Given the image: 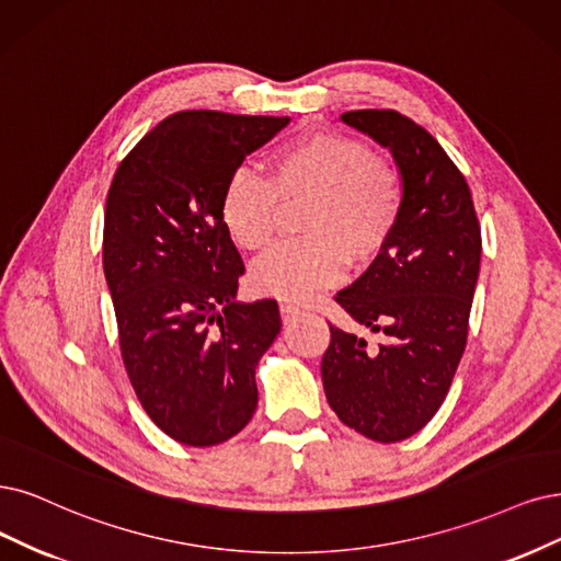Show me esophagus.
Here are the masks:
<instances>
[{
  "mask_svg": "<svg viewBox=\"0 0 561 561\" xmlns=\"http://www.w3.org/2000/svg\"><path fill=\"white\" fill-rule=\"evenodd\" d=\"M279 314H282V321L288 323V321H294L300 314V307L291 305V302H282L279 305Z\"/></svg>",
  "mask_w": 561,
  "mask_h": 561,
  "instance_id": "1",
  "label": "esophagus"
}]
</instances>
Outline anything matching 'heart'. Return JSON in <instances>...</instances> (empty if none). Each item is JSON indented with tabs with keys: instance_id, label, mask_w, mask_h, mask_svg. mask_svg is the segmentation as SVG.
I'll return each mask as SVG.
<instances>
[{
	"instance_id": "obj_1",
	"label": "heart",
	"mask_w": 561,
	"mask_h": 561,
	"mask_svg": "<svg viewBox=\"0 0 561 561\" xmlns=\"http://www.w3.org/2000/svg\"><path fill=\"white\" fill-rule=\"evenodd\" d=\"M296 242L252 265L254 291L282 300H309L342 279L346 263L375 261L404 210V184L392 163L344 134H307L282 148L270 178L238 169L228 178L219 213L226 233L247 252L275 240L279 205L305 201Z\"/></svg>"
}]
</instances>
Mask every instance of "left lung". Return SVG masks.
<instances>
[{
	"label": "left lung",
	"instance_id": "1",
	"mask_svg": "<svg viewBox=\"0 0 561 561\" xmlns=\"http://www.w3.org/2000/svg\"><path fill=\"white\" fill-rule=\"evenodd\" d=\"M340 119L392 154L404 210L367 273L335 296L381 342L330 325L323 390L344 425L396 444L439 411L465 354L481 226L465 175L416 122L396 111H348Z\"/></svg>",
	"mask_w": 561,
	"mask_h": 561
}]
</instances>
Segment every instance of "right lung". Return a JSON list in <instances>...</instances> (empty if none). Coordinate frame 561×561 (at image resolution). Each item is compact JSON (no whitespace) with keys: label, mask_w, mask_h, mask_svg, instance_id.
I'll use <instances>...</instances> for the list:
<instances>
[{"label":"right lung","mask_w":561,"mask_h":561,"mask_svg":"<svg viewBox=\"0 0 561 561\" xmlns=\"http://www.w3.org/2000/svg\"><path fill=\"white\" fill-rule=\"evenodd\" d=\"M288 117L182 111L124 157L103 217V273L122 360L159 430L184 446L231 439L259 404L275 300L240 302L244 265L219 203L247 154Z\"/></svg>","instance_id":"add662e5"}]
</instances>
